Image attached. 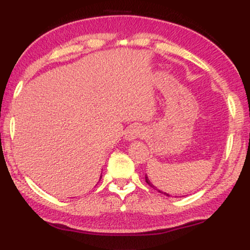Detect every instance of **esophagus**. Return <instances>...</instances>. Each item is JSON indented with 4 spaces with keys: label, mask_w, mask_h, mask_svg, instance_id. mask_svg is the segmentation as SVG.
Returning <instances> with one entry per match:
<instances>
[{
    "label": "esophagus",
    "mask_w": 250,
    "mask_h": 250,
    "mask_svg": "<svg viewBox=\"0 0 250 250\" xmlns=\"http://www.w3.org/2000/svg\"><path fill=\"white\" fill-rule=\"evenodd\" d=\"M143 135V128L141 125H130L125 131V139L128 141H133V140L137 139V137H141Z\"/></svg>",
    "instance_id": "1"
}]
</instances>
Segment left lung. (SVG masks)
I'll use <instances>...</instances> for the list:
<instances>
[{
	"label": "left lung",
	"mask_w": 250,
	"mask_h": 250,
	"mask_svg": "<svg viewBox=\"0 0 250 250\" xmlns=\"http://www.w3.org/2000/svg\"><path fill=\"white\" fill-rule=\"evenodd\" d=\"M146 182H147V183H148V185H149V186H150V187H151V188H154V189H156V190H159V189H157L156 187H155V186L153 185V183H151V182H150V180H149V179H148V176H147V175H146ZM159 191H160V193H163V191H161V190H159ZM163 194H165V195H167V196H170V195H169V194H167V193H163ZM175 197H177V196H175Z\"/></svg>",
	"instance_id": "left-lung-1"
}]
</instances>
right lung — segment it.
<instances>
[{"label": "right lung", "mask_w": 250, "mask_h": 250, "mask_svg": "<svg viewBox=\"0 0 250 250\" xmlns=\"http://www.w3.org/2000/svg\"><path fill=\"white\" fill-rule=\"evenodd\" d=\"M100 177H102V176H100Z\"/></svg>", "instance_id": "1"}]
</instances>
